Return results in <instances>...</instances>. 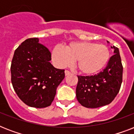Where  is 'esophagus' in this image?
<instances>
[{"mask_svg": "<svg viewBox=\"0 0 134 134\" xmlns=\"http://www.w3.org/2000/svg\"><path fill=\"white\" fill-rule=\"evenodd\" d=\"M70 74H71V72H70V71H68V70H65V76L69 75Z\"/></svg>", "mask_w": 134, "mask_h": 134, "instance_id": "1", "label": "esophagus"}]
</instances>
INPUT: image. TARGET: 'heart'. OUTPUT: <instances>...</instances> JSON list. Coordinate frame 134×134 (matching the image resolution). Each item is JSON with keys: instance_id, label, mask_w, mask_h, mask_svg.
<instances>
[{"instance_id": "heart-1", "label": "heart", "mask_w": 134, "mask_h": 134, "mask_svg": "<svg viewBox=\"0 0 134 134\" xmlns=\"http://www.w3.org/2000/svg\"><path fill=\"white\" fill-rule=\"evenodd\" d=\"M109 58L107 46L90 42H73L65 48L56 45L51 51V60L55 67L64 68L76 60L78 69L86 75L99 72L106 67Z\"/></svg>"}]
</instances>
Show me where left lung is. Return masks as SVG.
<instances>
[{
	"instance_id": "obj_1",
	"label": "left lung",
	"mask_w": 134,
	"mask_h": 134,
	"mask_svg": "<svg viewBox=\"0 0 134 134\" xmlns=\"http://www.w3.org/2000/svg\"><path fill=\"white\" fill-rule=\"evenodd\" d=\"M109 44V42L107 41ZM111 56L105 69L97 75L78 76L76 95L82 106L95 108L112 102L120 89L123 67L119 49L114 46Z\"/></svg>"
}]
</instances>
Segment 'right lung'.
Listing matches in <instances>:
<instances>
[{
	"label": "right lung",
	"mask_w": 134,
	"mask_h": 134,
	"mask_svg": "<svg viewBox=\"0 0 134 134\" xmlns=\"http://www.w3.org/2000/svg\"><path fill=\"white\" fill-rule=\"evenodd\" d=\"M50 60V51L37 37L26 40L14 51L12 83L20 99L30 107L50 106L65 78V70L55 68Z\"/></svg>",
	"instance_id": "1"
}]
</instances>
